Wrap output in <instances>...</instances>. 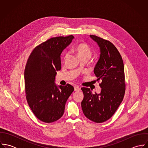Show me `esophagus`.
<instances>
[{
  "label": "esophagus",
  "instance_id": "esophagus-1",
  "mask_svg": "<svg viewBox=\"0 0 148 148\" xmlns=\"http://www.w3.org/2000/svg\"><path fill=\"white\" fill-rule=\"evenodd\" d=\"M74 89H75V91H79L80 90V88L77 86V85H76L74 86Z\"/></svg>",
  "mask_w": 148,
  "mask_h": 148
}]
</instances>
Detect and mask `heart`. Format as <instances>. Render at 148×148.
<instances>
[{
  "label": "heart",
  "instance_id": "heart-1",
  "mask_svg": "<svg viewBox=\"0 0 148 148\" xmlns=\"http://www.w3.org/2000/svg\"><path fill=\"white\" fill-rule=\"evenodd\" d=\"M75 51L80 59L83 58H88L89 59L92 55V51L90 47L86 44L83 42L77 44L75 48ZM69 52H67L65 53L64 56L65 59L67 58Z\"/></svg>",
  "mask_w": 148,
  "mask_h": 148
}]
</instances>
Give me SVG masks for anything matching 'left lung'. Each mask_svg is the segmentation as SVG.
Wrapping results in <instances>:
<instances>
[{
  "mask_svg": "<svg viewBox=\"0 0 148 148\" xmlns=\"http://www.w3.org/2000/svg\"><path fill=\"white\" fill-rule=\"evenodd\" d=\"M97 42L100 56L94 68V73L101 81V93H92L89 88L83 87L84 98L81 103L83 112L89 120L101 123L109 120L121 103L125 92L124 66L122 57L113 43L90 35Z\"/></svg>",
  "mask_w": 148,
  "mask_h": 148,
  "instance_id": "left-lung-1",
  "label": "left lung"
}]
</instances>
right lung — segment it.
I'll return each instance as SVG.
<instances>
[{"label":"right lung","mask_w":148,"mask_h":148,"mask_svg":"<svg viewBox=\"0 0 148 148\" xmlns=\"http://www.w3.org/2000/svg\"><path fill=\"white\" fill-rule=\"evenodd\" d=\"M74 38H52L36 46L29 55L24 70L28 104L40 121L51 123L63 115L65 103L74 90L71 85L55 84L56 71L61 69L60 55Z\"/></svg>","instance_id":"obj_1"}]
</instances>
